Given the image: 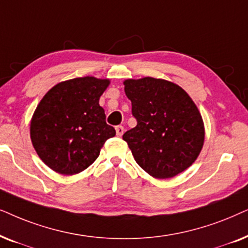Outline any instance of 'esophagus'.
I'll list each match as a JSON object with an SVG mask.
<instances>
[{
	"instance_id": "1",
	"label": "esophagus",
	"mask_w": 248,
	"mask_h": 248,
	"mask_svg": "<svg viewBox=\"0 0 248 248\" xmlns=\"http://www.w3.org/2000/svg\"><path fill=\"white\" fill-rule=\"evenodd\" d=\"M115 133H117V136L121 137L124 133V128L122 126H117V127H115Z\"/></svg>"
}]
</instances>
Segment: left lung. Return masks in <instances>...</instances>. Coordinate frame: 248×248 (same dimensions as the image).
<instances>
[{"mask_svg":"<svg viewBox=\"0 0 248 248\" xmlns=\"http://www.w3.org/2000/svg\"><path fill=\"white\" fill-rule=\"evenodd\" d=\"M137 126L124 134L135 161L157 179L183 172L195 162L204 144L199 108L180 86L145 77L124 81Z\"/></svg>","mask_w":248,"mask_h":248,"instance_id":"1","label":"left lung"}]
</instances>
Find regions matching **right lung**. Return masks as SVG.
Returning a JSON list of instances; mask_svg holds the SVG:
<instances>
[{"label":"right lung","instance_id":"1","mask_svg":"<svg viewBox=\"0 0 248 248\" xmlns=\"http://www.w3.org/2000/svg\"><path fill=\"white\" fill-rule=\"evenodd\" d=\"M110 80L95 77L59 82L42 98L31 122V138L38 156L61 174L87 169L115 130L105 121L101 95Z\"/></svg>","mask_w":248,"mask_h":248}]
</instances>
